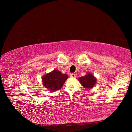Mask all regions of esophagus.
Wrapping results in <instances>:
<instances>
[{"mask_svg": "<svg viewBox=\"0 0 132 132\" xmlns=\"http://www.w3.org/2000/svg\"><path fill=\"white\" fill-rule=\"evenodd\" d=\"M70 78H75L76 77V75L75 73H71L70 75Z\"/></svg>", "mask_w": 132, "mask_h": 132, "instance_id": "1", "label": "esophagus"}]
</instances>
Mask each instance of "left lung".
Returning a JSON list of instances; mask_svg holds the SVG:
<instances>
[{
	"mask_svg": "<svg viewBox=\"0 0 132 132\" xmlns=\"http://www.w3.org/2000/svg\"><path fill=\"white\" fill-rule=\"evenodd\" d=\"M78 80L82 86L86 89L93 88L97 82V79L91 73H88L85 76L79 78Z\"/></svg>",
	"mask_w": 132,
	"mask_h": 132,
	"instance_id": "obj_1",
	"label": "left lung"
}]
</instances>
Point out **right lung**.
Returning a JSON list of instances; mask_svg holds the SVG:
<instances>
[{
  "mask_svg": "<svg viewBox=\"0 0 132 132\" xmlns=\"http://www.w3.org/2000/svg\"><path fill=\"white\" fill-rule=\"evenodd\" d=\"M68 78L67 74H63L57 69L48 73L42 77L43 86L51 91H57L61 89Z\"/></svg>",
  "mask_w": 132,
  "mask_h": 132,
  "instance_id": "right-lung-1",
  "label": "right lung"
}]
</instances>
